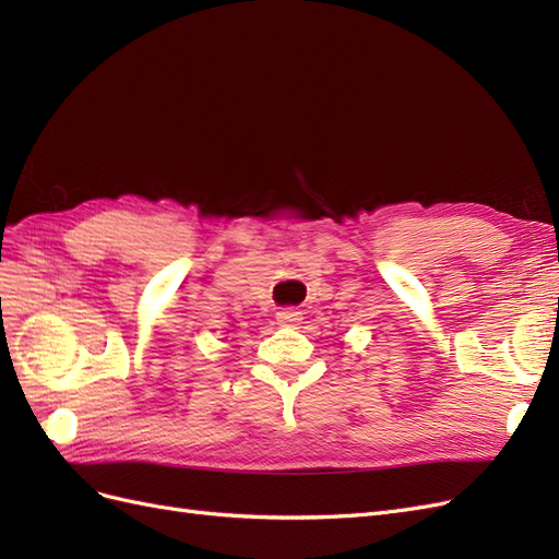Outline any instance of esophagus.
<instances>
[{
    "label": "esophagus",
    "instance_id": "34e87169",
    "mask_svg": "<svg viewBox=\"0 0 559 559\" xmlns=\"http://www.w3.org/2000/svg\"><path fill=\"white\" fill-rule=\"evenodd\" d=\"M302 312H298L296 308H286V310H280L277 312V321L280 324H284V326H298L300 324V317Z\"/></svg>",
    "mask_w": 559,
    "mask_h": 559
}]
</instances>
